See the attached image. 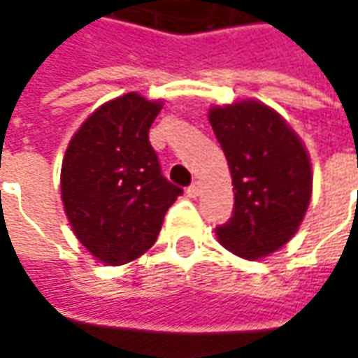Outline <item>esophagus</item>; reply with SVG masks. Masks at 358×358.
I'll use <instances>...</instances> for the list:
<instances>
[{"mask_svg":"<svg viewBox=\"0 0 358 358\" xmlns=\"http://www.w3.org/2000/svg\"><path fill=\"white\" fill-rule=\"evenodd\" d=\"M187 193H189V197H199V195H201V183H199V181H195L193 185L189 187V189H187Z\"/></svg>","mask_w":358,"mask_h":358,"instance_id":"34e87169","label":"esophagus"}]
</instances>
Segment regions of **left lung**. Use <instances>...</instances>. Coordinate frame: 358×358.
Wrapping results in <instances>:
<instances>
[{
    "mask_svg": "<svg viewBox=\"0 0 358 358\" xmlns=\"http://www.w3.org/2000/svg\"><path fill=\"white\" fill-rule=\"evenodd\" d=\"M209 123L227 157L235 211L217 227L219 243L257 261L293 239L309 209V151L285 119L257 99L213 105Z\"/></svg>",
    "mask_w": 358,
    "mask_h": 358,
    "instance_id": "obj_1",
    "label": "left lung"
}]
</instances>
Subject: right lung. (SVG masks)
Masks as SVG:
<instances>
[{
    "label": "right lung",
    "mask_w": 358,
    "mask_h": 358,
    "mask_svg": "<svg viewBox=\"0 0 358 358\" xmlns=\"http://www.w3.org/2000/svg\"><path fill=\"white\" fill-rule=\"evenodd\" d=\"M163 101L131 91L97 107L65 149L62 201L79 243L105 265L153 247L163 217L183 193L163 175L149 127Z\"/></svg>",
    "instance_id": "obj_1"
}]
</instances>
